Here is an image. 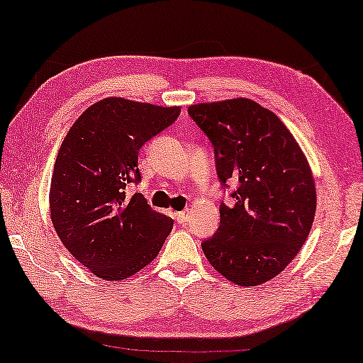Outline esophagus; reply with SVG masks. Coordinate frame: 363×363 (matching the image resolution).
I'll return each mask as SVG.
<instances>
[{
	"label": "esophagus",
	"mask_w": 363,
	"mask_h": 363,
	"mask_svg": "<svg viewBox=\"0 0 363 363\" xmlns=\"http://www.w3.org/2000/svg\"><path fill=\"white\" fill-rule=\"evenodd\" d=\"M177 222L178 223H186L188 218H189V211H182V212H177Z\"/></svg>",
	"instance_id": "34e87169"
}]
</instances>
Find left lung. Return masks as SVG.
<instances>
[{
  "mask_svg": "<svg viewBox=\"0 0 363 363\" xmlns=\"http://www.w3.org/2000/svg\"><path fill=\"white\" fill-rule=\"evenodd\" d=\"M188 114L213 146L218 180L235 183L220 204V227L203 241L207 260L240 286L286 269L315 217L317 193L304 152L272 111L247 98L201 103Z\"/></svg>",
  "mask_w": 363,
  "mask_h": 363,
  "instance_id": "obj_1",
  "label": "left lung"
}]
</instances>
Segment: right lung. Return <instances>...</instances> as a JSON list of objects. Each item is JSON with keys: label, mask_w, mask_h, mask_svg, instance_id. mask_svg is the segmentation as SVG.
I'll list each match as a JSON object with an SVG mask.
<instances>
[{"label": "right lung", "mask_w": 363, "mask_h": 363, "mask_svg": "<svg viewBox=\"0 0 363 363\" xmlns=\"http://www.w3.org/2000/svg\"><path fill=\"white\" fill-rule=\"evenodd\" d=\"M180 108L104 98L77 118L59 147L50 188L55 230L94 275L125 280L157 257L174 227L130 183L141 180L138 152L174 123Z\"/></svg>", "instance_id": "1"}]
</instances>
